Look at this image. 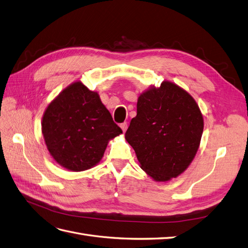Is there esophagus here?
Masks as SVG:
<instances>
[{
  "mask_svg": "<svg viewBox=\"0 0 248 248\" xmlns=\"http://www.w3.org/2000/svg\"><path fill=\"white\" fill-rule=\"evenodd\" d=\"M120 127H121V129L123 130V132H125L127 130V128H128V125H127L126 122H124V123H122L121 125H120Z\"/></svg>",
  "mask_w": 248,
  "mask_h": 248,
  "instance_id": "1",
  "label": "esophagus"
}]
</instances>
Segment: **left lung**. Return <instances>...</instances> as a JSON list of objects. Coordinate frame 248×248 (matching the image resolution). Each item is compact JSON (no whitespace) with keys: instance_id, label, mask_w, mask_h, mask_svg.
Here are the masks:
<instances>
[{"instance_id":"1","label":"left lung","mask_w":248,"mask_h":248,"mask_svg":"<svg viewBox=\"0 0 248 248\" xmlns=\"http://www.w3.org/2000/svg\"><path fill=\"white\" fill-rule=\"evenodd\" d=\"M137 117L125 133L140 169L154 181L167 182L189 167L204 130L193 97L171 81L150 86L138 98Z\"/></svg>"}]
</instances>
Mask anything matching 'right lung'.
<instances>
[{
    "mask_svg": "<svg viewBox=\"0 0 248 248\" xmlns=\"http://www.w3.org/2000/svg\"><path fill=\"white\" fill-rule=\"evenodd\" d=\"M41 130L50 156L71 171L95 167L108 141L123 133L112 121L99 94L80 80L65 88L48 104Z\"/></svg>",
    "mask_w": 248,
    "mask_h": 248,
    "instance_id": "1",
    "label": "right lung"
}]
</instances>
